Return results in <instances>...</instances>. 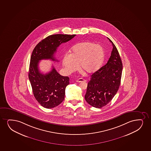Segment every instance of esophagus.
Listing matches in <instances>:
<instances>
[{
  "label": "esophagus",
  "instance_id": "1",
  "mask_svg": "<svg viewBox=\"0 0 151 151\" xmlns=\"http://www.w3.org/2000/svg\"><path fill=\"white\" fill-rule=\"evenodd\" d=\"M76 82L80 83L82 82H85L86 80L84 79V78H79L78 79H77L76 80Z\"/></svg>",
  "mask_w": 151,
  "mask_h": 151
}]
</instances>
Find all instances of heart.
Here are the masks:
<instances>
[{
	"instance_id": "b5f03b06",
	"label": "heart",
	"mask_w": 151,
	"mask_h": 151,
	"mask_svg": "<svg viewBox=\"0 0 151 151\" xmlns=\"http://www.w3.org/2000/svg\"><path fill=\"white\" fill-rule=\"evenodd\" d=\"M105 52L101 45L89 41L80 42L73 46L70 54L65 55L62 64L66 71L72 73L81 70L87 74L95 73L101 66Z\"/></svg>"
}]
</instances>
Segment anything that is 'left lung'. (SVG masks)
<instances>
[{"label": "left lung", "instance_id": "1", "mask_svg": "<svg viewBox=\"0 0 151 151\" xmlns=\"http://www.w3.org/2000/svg\"><path fill=\"white\" fill-rule=\"evenodd\" d=\"M113 46L111 56L106 65L94 73L88 82L85 99L89 105L101 108L111 101L120 86L122 64L116 46Z\"/></svg>", "mask_w": 151, "mask_h": 151}]
</instances>
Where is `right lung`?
Returning <instances> with one entry per match:
<instances>
[{"label": "right lung", "instance_id": "obj_1", "mask_svg": "<svg viewBox=\"0 0 151 151\" xmlns=\"http://www.w3.org/2000/svg\"><path fill=\"white\" fill-rule=\"evenodd\" d=\"M76 35L55 34L50 35L37 45L31 55L29 78L32 92L39 103L47 109L56 107L64 99L65 88L69 84L68 76L58 73L54 66L46 74L39 71V61L50 59L58 61L54 57L57 48L63 43L68 42Z\"/></svg>", "mask_w": 151, "mask_h": 151}]
</instances>
